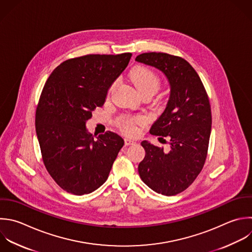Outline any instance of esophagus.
I'll return each instance as SVG.
<instances>
[{
  "mask_svg": "<svg viewBox=\"0 0 252 252\" xmlns=\"http://www.w3.org/2000/svg\"><path fill=\"white\" fill-rule=\"evenodd\" d=\"M124 142H125V145H126V146H130V145H134V144H136V142H135L134 140L129 139V138H125Z\"/></svg>",
  "mask_w": 252,
  "mask_h": 252,
  "instance_id": "34e87169",
  "label": "esophagus"
}]
</instances>
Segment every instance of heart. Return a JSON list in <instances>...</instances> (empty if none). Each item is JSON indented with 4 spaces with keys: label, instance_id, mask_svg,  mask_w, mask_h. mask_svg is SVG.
<instances>
[{
    "label": "heart",
    "instance_id": "b5f03b06",
    "mask_svg": "<svg viewBox=\"0 0 252 252\" xmlns=\"http://www.w3.org/2000/svg\"><path fill=\"white\" fill-rule=\"evenodd\" d=\"M130 80L137 89L139 93L148 90H158L159 87V79L158 76L150 69L137 66L130 72ZM144 119L141 117L126 119L121 122V127L127 134H134L136 132V124H142Z\"/></svg>",
    "mask_w": 252,
    "mask_h": 252
}]
</instances>
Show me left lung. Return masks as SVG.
Listing matches in <instances>:
<instances>
[{"label":"left lung","mask_w":252,"mask_h":252,"mask_svg":"<svg viewBox=\"0 0 252 252\" xmlns=\"http://www.w3.org/2000/svg\"><path fill=\"white\" fill-rule=\"evenodd\" d=\"M135 60L159 70L170 88L165 109L150 130L152 135L169 137V151L143 141L146 156L138 171L155 192L176 195L192 184L205 163L212 127L209 98L186 60L160 52L143 53Z\"/></svg>","instance_id":"1"}]
</instances>
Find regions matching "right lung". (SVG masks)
Segmentation results:
<instances>
[{
	"label": "right lung",
	"instance_id": "obj_1",
	"mask_svg": "<svg viewBox=\"0 0 252 252\" xmlns=\"http://www.w3.org/2000/svg\"><path fill=\"white\" fill-rule=\"evenodd\" d=\"M131 53L67 60L49 76L36 108L35 128L43 162L65 191L89 194L108 178L124 145L116 133L91 134L87 121L126 69Z\"/></svg>",
	"mask_w": 252,
	"mask_h": 252
}]
</instances>
